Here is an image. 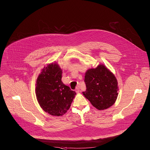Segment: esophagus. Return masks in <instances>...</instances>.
Returning <instances> with one entry per match:
<instances>
[{
    "label": "esophagus",
    "mask_w": 150,
    "mask_h": 150,
    "mask_svg": "<svg viewBox=\"0 0 150 150\" xmlns=\"http://www.w3.org/2000/svg\"><path fill=\"white\" fill-rule=\"evenodd\" d=\"M75 91L76 92V93H79V91H80V86L78 85V86H76V89H75Z\"/></svg>",
    "instance_id": "obj_1"
}]
</instances>
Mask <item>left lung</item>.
<instances>
[{"mask_svg": "<svg viewBox=\"0 0 150 150\" xmlns=\"http://www.w3.org/2000/svg\"><path fill=\"white\" fill-rule=\"evenodd\" d=\"M86 90L82 92L99 110L112 106L118 97V82L114 75L104 65L88 70L85 76Z\"/></svg>", "mask_w": 150, "mask_h": 150, "instance_id": "8db88e82", "label": "left lung"}]
</instances>
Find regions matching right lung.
Instances as JSON below:
<instances>
[{"mask_svg": "<svg viewBox=\"0 0 150 150\" xmlns=\"http://www.w3.org/2000/svg\"><path fill=\"white\" fill-rule=\"evenodd\" d=\"M62 70L56 63L45 67L38 77L36 96L41 108L54 116L67 112L76 94L61 81Z\"/></svg>", "mask_w": 150, "mask_h": 150, "instance_id": "right-lung-1", "label": "right lung"}]
</instances>
